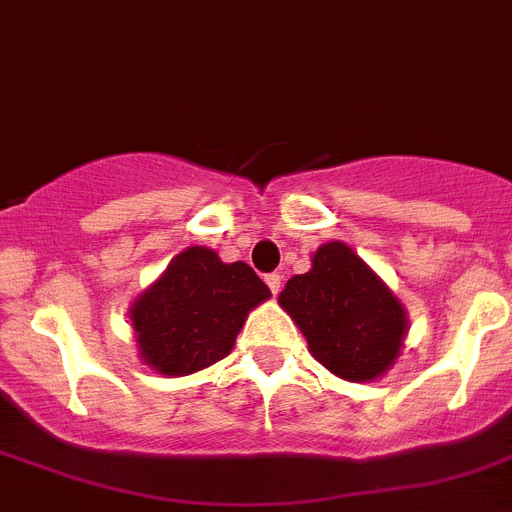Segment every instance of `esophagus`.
<instances>
[{
    "label": "esophagus",
    "mask_w": 512,
    "mask_h": 512,
    "mask_svg": "<svg viewBox=\"0 0 512 512\" xmlns=\"http://www.w3.org/2000/svg\"><path fill=\"white\" fill-rule=\"evenodd\" d=\"M265 283H268V288L273 291V296H278V291H281V275L268 273L265 275Z\"/></svg>",
    "instance_id": "1"
}]
</instances>
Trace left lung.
<instances>
[{
	"label": "left lung",
	"instance_id": "8db88e82",
	"mask_svg": "<svg viewBox=\"0 0 512 512\" xmlns=\"http://www.w3.org/2000/svg\"><path fill=\"white\" fill-rule=\"evenodd\" d=\"M278 301L304 332L311 355L348 381L379 379L407 332L402 304L342 242L322 244L309 273L293 275Z\"/></svg>",
	"mask_w": 512,
	"mask_h": 512
}]
</instances>
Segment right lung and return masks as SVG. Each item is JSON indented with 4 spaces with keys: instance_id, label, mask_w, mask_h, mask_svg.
I'll use <instances>...</instances> for the list:
<instances>
[{
    "instance_id": "add662e5",
    "label": "right lung",
    "mask_w": 512,
    "mask_h": 512,
    "mask_svg": "<svg viewBox=\"0 0 512 512\" xmlns=\"http://www.w3.org/2000/svg\"><path fill=\"white\" fill-rule=\"evenodd\" d=\"M270 288L247 262H221L206 247H188L131 309L141 358L167 376H185L221 361L244 319Z\"/></svg>"
}]
</instances>
